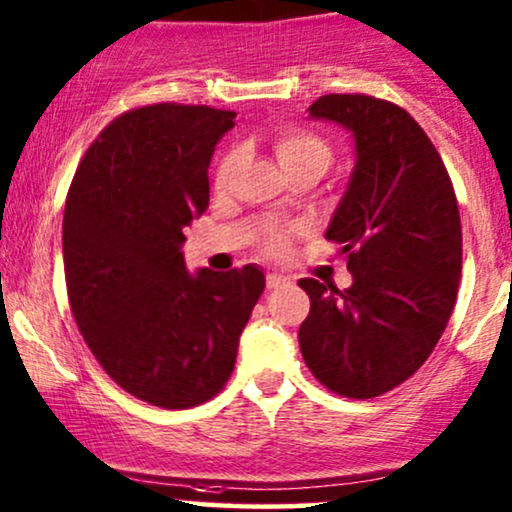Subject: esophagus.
Instances as JSON below:
<instances>
[{
    "instance_id": "34e87169",
    "label": "esophagus",
    "mask_w": 512,
    "mask_h": 512,
    "mask_svg": "<svg viewBox=\"0 0 512 512\" xmlns=\"http://www.w3.org/2000/svg\"><path fill=\"white\" fill-rule=\"evenodd\" d=\"M266 285H268V290H278V287L290 285V278H287V275H280V273H268Z\"/></svg>"
}]
</instances>
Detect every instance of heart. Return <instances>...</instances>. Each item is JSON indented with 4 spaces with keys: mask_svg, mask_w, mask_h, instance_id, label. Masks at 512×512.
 Masks as SVG:
<instances>
[{
    "mask_svg": "<svg viewBox=\"0 0 512 512\" xmlns=\"http://www.w3.org/2000/svg\"><path fill=\"white\" fill-rule=\"evenodd\" d=\"M270 143H273L275 155H278L280 165L287 170H294V167L309 165V162H318V165L328 167L330 165V146L323 136H318L316 131L306 129L302 124L282 122L270 131ZM239 165V150L230 148L220 155L218 165H215L213 174V186L215 191H225L232 182V174ZM263 254L268 256H285L290 251V234L270 230L261 242Z\"/></svg>",
    "mask_w": 512,
    "mask_h": 512,
    "instance_id": "heart-1",
    "label": "heart"
}]
</instances>
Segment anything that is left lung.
Returning <instances> with one entry per match:
<instances>
[{
    "mask_svg": "<svg viewBox=\"0 0 512 512\" xmlns=\"http://www.w3.org/2000/svg\"><path fill=\"white\" fill-rule=\"evenodd\" d=\"M309 112L354 134L357 165L326 232L354 282L299 280L311 299L299 347L328 390L369 400L405 383L448 326L462 273L458 198L431 138L395 102L330 93Z\"/></svg>",
    "mask_w": 512,
    "mask_h": 512,
    "instance_id": "8db88e82",
    "label": "left lung"
}]
</instances>
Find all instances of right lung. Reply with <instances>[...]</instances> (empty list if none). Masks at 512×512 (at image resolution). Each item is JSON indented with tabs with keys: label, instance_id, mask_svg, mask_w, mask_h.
Here are the masks:
<instances>
[{
	"label": "right lung",
	"instance_id": "1",
	"mask_svg": "<svg viewBox=\"0 0 512 512\" xmlns=\"http://www.w3.org/2000/svg\"><path fill=\"white\" fill-rule=\"evenodd\" d=\"M234 112L136 107L90 143L66 194L62 244L71 314L105 374L134 398L186 410L232 376L266 278L184 266V230L206 213L208 165Z\"/></svg>",
	"mask_w": 512,
	"mask_h": 512
}]
</instances>
